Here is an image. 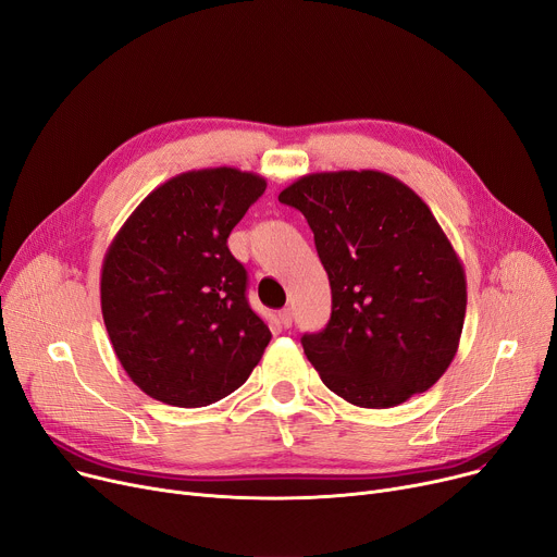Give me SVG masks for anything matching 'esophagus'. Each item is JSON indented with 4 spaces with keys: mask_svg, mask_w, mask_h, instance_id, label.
<instances>
[{
    "mask_svg": "<svg viewBox=\"0 0 557 557\" xmlns=\"http://www.w3.org/2000/svg\"><path fill=\"white\" fill-rule=\"evenodd\" d=\"M280 320H282V325L284 327H290V325H294V309H282L280 311Z\"/></svg>",
    "mask_w": 557,
    "mask_h": 557,
    "instance_id": "1",
    "label": "esophagus"
}]
</instances>
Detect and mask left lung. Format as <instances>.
<instances>
[{
	"instance_id": "left-lung-1",
	"label": "left lung",
	"mask_w": 557,
	"mask_h": 557,
	"mask_svg": "<svg viewBox=\"0 0 557 557\" xmlns=\"http://www.w3.org/2000/svg\"><path fill=\"white\" fill-rule=\"evenodd\" d=\"M305 214L332 286V318L302 347L323 384L361 408H393L451 366L467 282L429 205L384 171H320L280 191Z\"/></svg>"
}]
</instances>
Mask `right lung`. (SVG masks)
I'll list each match as a JSON object with an SVG mask.
<instances>
[{
  "label": "right lung",
  "instance_id": "add662e5",
  "mask_svg": "<svg viewBox=\"0 0 557 557\" xmlns=\"http://www.w3.org/2000/svg\"><path fill=\"white\" fill-rule=\"evenodd\" d=\"M267 189L234 166L185 171L146 196L101 267V313L133 384L198 408L237 391L271 330L246 300V269L227 237Z\"/></svg>",
  "mask_w": 557,
  "mask_h": 557
}]
</instances>
